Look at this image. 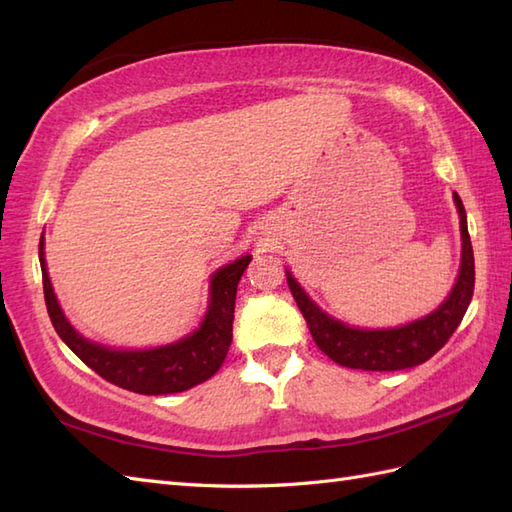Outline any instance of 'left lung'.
I'll return each instance as SVG.
<instances>
[{
    "mask_svg": "<svg viewBox=\"0 0 512 512\" xmlns=\"http://www.w3.org/2000/svg\"><path fill=\"white\" fill-rule=\"evenodd\" d=\"M460 213L462 231V264L460 275L447 301L424 319L411 321L400 328L389 330H358L325 314L286 270L288 288L306 319L314 343L334 363L365 372H396V369L416 367L436 354L451 339L469 308L475 288V259L473 246L466 228V211L458 193H453Z\"/></svg>",
    "mask_w": 512,
    "mask_h": 512,
    "instance_id": "left-lung-1",
    "label": "left lung"
}]
</instances>
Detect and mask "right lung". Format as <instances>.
<instances>
[{"instance_id": "obj_1", "label": "right lung", "mask_w": 512, "mask_h": 512, "mask_svg": "<svg viewBox=\"0 0 512 512\" xmlns=\"http://www.w3.org/2000/svg\"><path fill=\"white\" fill-rule=\"evenodd\" d=\"M250 255L235 259L233 264L217 270L211 277L209 310L193 334L178 343L154 350H110L92 343L76 332L65 319L50 284L46 259H43V237L39 242V262L43 277V297L54 330L61 341L81 358V361L103 376L107 383L118 385L136 394L160 396L178 394L209 380L222 367L228 347L233 341V312L237 284L250 264Z\"/></svg>"}]
</instances>
